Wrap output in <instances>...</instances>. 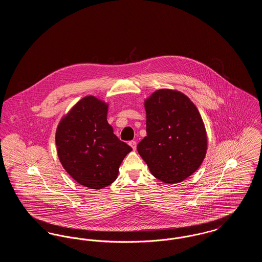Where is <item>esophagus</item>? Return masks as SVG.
Here are the masks:
<instances>
[{"label":"esophagus","mask_w":262,"mask_h":262,"mask_svg":"<svg viewBox=\"0 0 262 262\" xmlns=\"http://www.w3.org/2000/svg\"><path fill=\"white\" fill-rule=\"evenodd\" d=\"M128 144L132 146V148H133V149H137V141H135V140H132V141H129V142H128Z\"/></svg>","instance_id":"obj_1"}]
</instances>
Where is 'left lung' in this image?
<instances>
[{"mask_svg": "<svg viewBox=\"0 0 262 262\" xmlns=\"http://www.w3.org/2000/svg\"><path fill=\"white\" fill-rule=\"evenodd\" d=\"M146 134L137 151L150 173L166 184L193 174L206 155L207 136L195 105L184 93L159 89L144 101Z\"/></svg>", "mask_w": 262, "mask_h": 262, "instance_id": "left-lung-1", "label": "left lung"}]
</instances>
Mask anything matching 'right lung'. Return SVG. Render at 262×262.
<instances>
[{
    "label": "right lung",
    "instance_id": "add662e5",
    "mask_svg": "<svg viewBox=\"0 0 262 262\" xmlns=\"http://www.w3.org/2000/svg\"><path fill=\"white\" fill-rule=\"evenodd\" d=\"M108 104L94 96L79 100L60 121L57 152L63 169L78 184L101 189L117 179L133 148L120 140L107 122Z\"/></svg>",
    "mask_w": 262,
    "mask_h": 262
}]
</instances>
